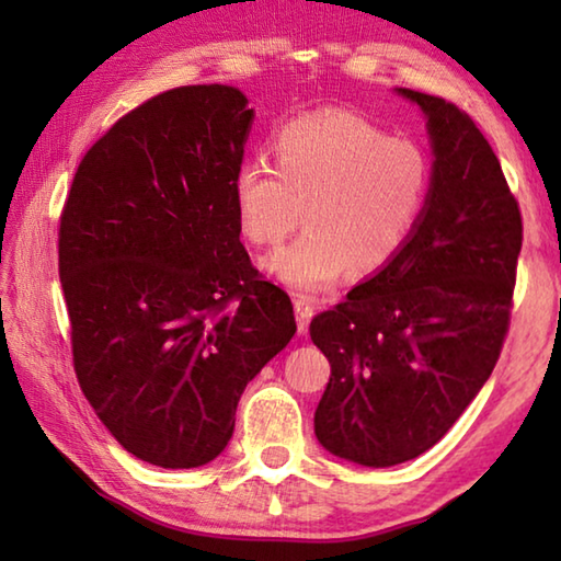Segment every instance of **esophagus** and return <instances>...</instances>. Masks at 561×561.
<instances>
[{
  "label": "esophagus",
  "mask_w": 561,
  "mask_h": 561,
  "mask_svg": "<svg viewBox=\"0 0 561 561\" xmlns=\"http://www.w3.org/2000/svg\"><path fill=\"white\" fill-rule=\"evenodd\" d=\"M294 309H297V327L299 334H307L309 321L314 317V299L307 297V294H294Z\"/></svg>",
  "instance_id": "esophagus-1"
}]
</instances>
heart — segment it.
<instances>
[{
  "instance_id": "1",
  "label": "heart",
  "mask_w": 561,
  "mask_h": 561,
  "mask_svg": "<svg viewBox=\"0 0 561 561\" xmlns=\"http://www.w3.org/2000/svg\"><path fill=\"white\" fill-rule=\"evenodd\" d=\"M272 150L277 170L264 160L237 170V220L260 247H277L301 220L309 225L267 262L297 291L334 287L346 267L356 277L386 270L428 207V153L354 113L319 111L284 123Z\"/></svg>"
}]
</instances>
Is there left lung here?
I'll return each mask as SVG.
<instances>
[{
  "instance_id": "8db88e82",
  "label": "left lung",
  "mask_w": 561,
  "mask_h": 561,
  "mask_svg": "<svg viewBox=\"0 0 561 561\" xmlns=\"http://www.w3.org/2000/svg\"><path fill=\"white\" fill-rule=\"evenodd\" d=\"M428 116L433 187L403 252L309 324L331 378L314 413L329 453L388 468L433 448L495 368L522 213L495 150L455 103L398 89Z\"/></svg>"
}]
</instances>
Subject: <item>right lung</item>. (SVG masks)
<instances>
[{
	"mask_svg": "<svg viewBox=\"0 0 561 561\" xmlns=\"http://www.w3.org/2000/svg\"><path fill=\"white\" fill-rule=\"evenodd\" d=\"M252 116L220 83L158 93L87 150L61 210L76 378L113 438L158 468L215 460L244 386L297 331L289 294L240 242Z\"/></svg>",
	"mask_w": 561,
	"mask_h": 561,
	"instance_id": "1",
	"label": "right lung"
}]
</instances>
